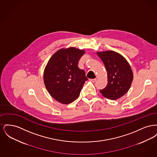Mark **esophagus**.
Masks as SVG:
<instances>
[{"instance_id": "1", "label": "esophagus", "mask_w": 157, "mask_h": 157, "mask_svg": "<svg viewBox=\"0 0 157 157\" xmlns=\"http://www.w3.org/2000/svg\"><path fill=\"white\" fill-rule=\"evenodd\" d=\"M90 81H92V82H95L97 81V78H94V79H90Z\"/></svg>"}]
</instances>
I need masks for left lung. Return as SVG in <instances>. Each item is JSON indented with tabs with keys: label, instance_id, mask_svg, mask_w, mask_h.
<instances>
[{
	"label": "left lung",
	"instance_id": "8db88e82",
	"mask_svg": "<svg viewBox=\"0 0 157 157\" xmlns=\"http://www.w3.org/2000/svg\"><path fill=\"white\" fill-rule=\"evenodd\" d=\"M97 54L104 63L108 76L107 85L99 91L109 99H117L130 88L133 80L132 69L127 60L118 53L109 51Z\"/></svg>",
	"mask_w": 157,
	"mask_h": 157
}]
</instances>
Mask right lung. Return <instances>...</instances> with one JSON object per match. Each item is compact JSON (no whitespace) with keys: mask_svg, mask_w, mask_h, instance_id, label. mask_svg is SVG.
Here are the masks:
<instances>
[{"mask_svg":"<svg viewBox=\"0 0 157 157\" xmlns=\"http://www.w3.org/2000/svg\"><path fill=\"white\" fill-rule=\"evenodd\" d=\"M85 53L75 48L62 49L53 55L44 71L46 88L55 100L68 104L79 97L88 78L78 66L79 60Z\"/></svg>","mask_w":157,"mask_h":157,"instance_id":"1","label":"right lung"}]
</instances>
